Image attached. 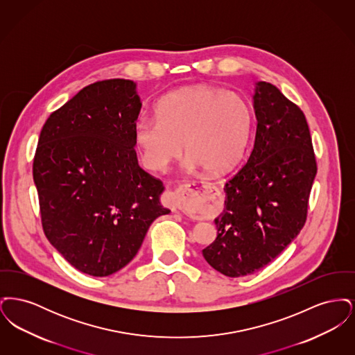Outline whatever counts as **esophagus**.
I'll list each match as a JSON object with an SVG mask.
<instances>
[{
	"label": "esophagus",
	"instance_id": "esophagus-1",
	"mask_svg": "<svg viewBox=\"0 0 355 355\" xmlns=\"http://www.w3.org/2000/svg\"><path fill=\"white\" fill-rule=\"evenodd\" d=\"M205 182H190L186 184L182 187V190H191L193 189H200V187H207ZM162 202L165 206H168L173 211H178L180 210V190L175 191H166L162 197Z\"/></svg>",
	"mask_w": 355,
	"mask_h": 355
}]
</instances>
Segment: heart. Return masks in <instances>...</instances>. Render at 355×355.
I'll return each instance as SVG.
<instances>
[{
    "label": "heart",
    "instance_id": "b5f03b06",
    "mask_svg": "<svg viewBox=\"0 0 355 355\" xmlns=\"http://www.w3.org/2000/svg\"><path fill=\"white\" fill-rule=\"evenodd\" d=\"M155 114L135 125V142L153 170L166 169L182 154L184 144L186 169H232L246 150L253 126L250 105L241 94L207 85L170 93L158 102Z\"/></svg>",
    "mask_w": 355,
    "mask_h": 355
}]
</instances>
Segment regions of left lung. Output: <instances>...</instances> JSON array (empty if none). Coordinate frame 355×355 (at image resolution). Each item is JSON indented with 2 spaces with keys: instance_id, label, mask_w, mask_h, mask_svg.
Returning <instances> with one entry per match:
<instances>
[{
  "instance_id": "1",
  "label": "left lung",
  "mask_w": 355,
  "mask_h": 355,
  "mask_svg": "<svg viewBox=\"0 0 355 355\" xmlns=\"http://www.w3.org/2000/svg\"><path fill=\"white\" fill-rule=\"evenodd\" d=\"M252 154L223 187L225 207L206 262L232 278L261 270L300 234L317 174L304 112L274 85L254 84Z\"/></svg>"
}]
</instances>
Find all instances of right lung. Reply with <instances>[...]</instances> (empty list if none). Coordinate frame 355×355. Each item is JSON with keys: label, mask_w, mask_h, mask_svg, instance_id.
I'll use <instances>...</instances> for the list:
<instances>
[{"label": "right lung", "mask_w": 355, "mask_h": 355, "mask_svg": "<svg viewBox=\"0 0 355 355\" xmlns=\"http://www.w3.org/2000/svg\"><path fill=\"white\" fill-rule=\"evenodd\" d=\"M137 84L89 85L46 119L35 150L42 227L77 270L107 277L138 253L153 220L169 214L165 187L138 165Z\"/></svg>", "instance_id": "right-lung-1"}]
</instances>
